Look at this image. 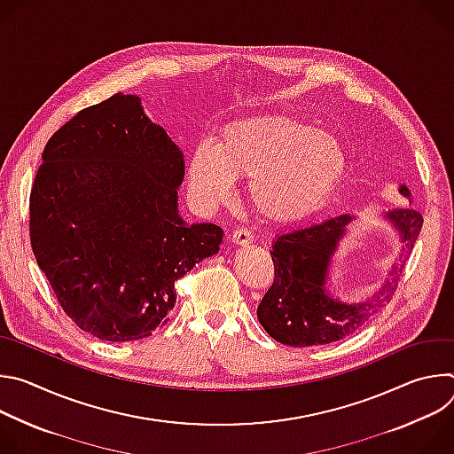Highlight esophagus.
Wrapping results in <instances>:
<instances>
[{
	"label": "esophagus",
	"mask_w": 454,
	"mask_h": 454,
	"mask_svg": "<svg viewBox=\"0 0 454 454\" xmlns=\"http://www.w3.org/2000/svg\"><path fill=\"white\" fill-rule=\"evenodd\" d=\"M231 242L237 246H247L253 242V233L247 228H235L231 231Z\"/></svg>",
	"instance_id": "1"
}]
</instances>
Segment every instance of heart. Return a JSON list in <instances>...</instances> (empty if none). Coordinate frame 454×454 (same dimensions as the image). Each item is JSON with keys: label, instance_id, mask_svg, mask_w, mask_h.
Masks as SVG:
<instances>
[{"label": "heart", "instance_id": "obj_1", "mask_svg": "<svg viewBox=\"0 0 454 454\" xmlns=\"http://www.w3.org/2000/svg\"><path fill=\"white\" fill-rule=\"evenodd\" d=\"M347 153L341 142L284 114L228 123L217 140L192 151L186 181L198 205L215 208L231 196L235 179L247 177L253 210L273 223L310 217L329 203L343 179Z\"/></svg>", "mask_w": 454, "mask_h": 454}]
</instances>
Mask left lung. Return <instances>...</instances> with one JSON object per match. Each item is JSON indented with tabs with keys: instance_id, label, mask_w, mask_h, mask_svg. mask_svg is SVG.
<instances>
[{
	"instance_id": "obj_1",
	"label": "left lung",
	"mask_w": 454,
	"mask_h": 454,
	"mask_svg": "<svg viewBox=\"0 0 454 454\" xmlns=\"http://www.w3.org/2000/svg\"><path fill=\"white\" fill-rule=\"evenodd\" d=\"M399 193L411 200L406 184L399 186ZM382 217L399 233L401 264L387 270L382 286L357 303L341 301L327 289L340 242L347 237L352 221L357 219L354 214H341L309 228L287 231L273 240L270 253L275 262V280L256 309L258 321L273 340L289 347L329 345L356 333L390 301L404 258L413 249L424 219L413 208H392Z\"/></svg>"
}]
</instances>
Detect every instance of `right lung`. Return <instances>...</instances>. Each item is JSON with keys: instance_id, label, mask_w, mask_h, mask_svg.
Masks as SVG:
<instances>
[{"instance_id": "1", "label": "right lung", "mask_w": 454, "mask_h": 454, "mask_svg": "<svg viewBox=\"0 0 454 454\" xmlns=\"http://www.w3.org/2000/svg\"><path fill=\"white\" fill-rule=\"evenodd\" d=\"M184 160L142 98L116 93L48 140L30 193V242L84 333L135 341L167 323L176 280L219 251L223 230L177 212Z\"/></svg>"}]
</instances>
